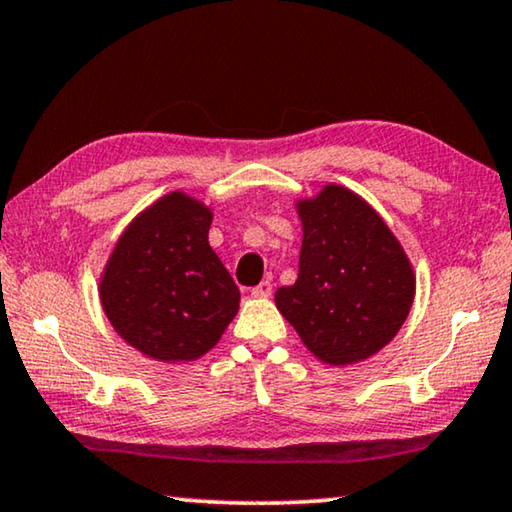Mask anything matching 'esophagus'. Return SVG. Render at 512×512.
<instances>
[{
  "mask_svg": "<svg viewBox=\"0 0 512 512\" xmlns=\"http://www.w3.org/2000/svg\"><path fill=\"white\" fill-rule=\"evenodd\" d=\"M271 291H273L271 282L269 280H262V282H259V285H255L253 289H250V294H253L255 298H269Z\"/></svg>",
  "mask_w": 512,
  "mask_h": 512,
  "instance_id": "34e87169",
  "label": "esophagus"
}]
</instances>
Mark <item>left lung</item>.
I'll return each instance as SVG.
<instances>
[{
    "label": "left lung",
    "mask_w": 512,
    "mask_h": 512,
    "mask_svg": "<svg viewBox=\"0 0 512 512\" xmlns=\"http://www.w3.org/2000/svg\"><path fill=\"white\" fill-rule=\"evenodd\" d=\"M298 214V280L275 291V305L319 360H367L392 342L412 307L408 257L383 218L344 186L298 202Z\"/></svg>",
    "instance_id": "obj_1"
}]
</instances>
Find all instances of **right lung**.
<instances>
[{
  "mask_svg": "<svg viewBox=\"0 0 512 512\" xmlns=\"http://www.w3.org/2000/svg\"><path fill=\"white\" fill-rule=\"evenodd\" d=\"M212 212L175 191L129 223L100 282L104 314L161 362L196 360L239 310V287L209 246Z\"/></svg>",
  "mask_w": 512,
  "mask_h": 512,
  "instance_id": "right-lung-1",
  "label": "right lung"
}]
</instances>
